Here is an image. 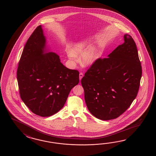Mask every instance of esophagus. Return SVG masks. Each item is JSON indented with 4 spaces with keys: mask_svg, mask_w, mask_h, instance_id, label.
Listing matches in <instances>:
<instances>
[{
    "mask_svg": "<svg viewBox=\"0 0 156 156\" xmlns=\"http://www.w3.org/2000/svg\"><path fill=\"white\" fill-rule=\"evenodd\" d=\"M83 74L82 73H80L79 74V79L80 80H81L82 79V78H83Z\"/></svg>",
    "mask_w": 156,
    "mask_h": 156,
    "instance_id": "obj_1",
    "label": "esophagus"
}]
</instances>
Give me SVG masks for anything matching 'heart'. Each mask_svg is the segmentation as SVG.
<instances>
[{
  "label": "heart",
  "mask_w": 156,
  "mask_h": 156,
  "mask_svg": "<svg viewBox=\"0 0 156 156\" xmlns=\"http://www.w3.org/2000/svg\"><path fill=\"white\" fill-rule=\"evenodd\" d=\"M67 53L69 58L73 62H77V56L81 57V62L85 66L93 65L99 57L96 47L90 46L86 41H81L75 43Z\"/></svg>",
  "instance_id": "b5f03b06"
}]
</instances>
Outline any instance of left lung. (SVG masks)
Returning <instances> with one entry per match:
<instances>
[{
    "label": "left lung",
    "instance_id": "obj_1",
    "mask_svg": "<svg viewBox=\"0 0 156 156\" xmlns=\"http://www.w3.org/2000/svg\"><path fill=\"white\" fill-rule=\"evenodd\" d=\"M108 58H98L81 79L86 105L98 119H114L135 99L142 77L136 44L129 34Z\"/></svg>",
    "mask_w": 156,
    "mask_h": 156
}]
</instances>
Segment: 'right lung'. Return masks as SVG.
Wrapping results in <instances>:
<instances>
[{
	"label": "right lung",
	"instance_id": "right-lung-1",
	"mask_svg": "<svg viewBox=\"0 0 156 156\" xmlns=\"http://www.w3.org/2000/svg\"><path fill=\"white\" fill-rule=\"evenodd\" d=\"M17 77L21 99L32 112L42 117L61 109L79 82V71L66 67L59 56L47 49L41 25L25 44Z\"/></svg>",
	"mask_w": 156,
	"mask_h": 156
}]
</instances>
